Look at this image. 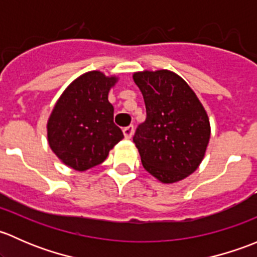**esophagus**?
I'll use <instances>...</instances> for the list:
<instances>
[{
	"label": "esophagus",
	"instance_id": "1",
	"mask_svg": "<svg viewBox=\"0 0 257 257\" xmlns=\"http://www.w3.org/2000/svg\"><path fill=\"white\" fill-rule=\"evenodd\" d=\"M133 132H134V126L133 125H128V126H125V128H123L124 137H125L126 139L132 138V136H133Z\"/></svg>",
	"mask_w": 257,
	"mask_h": 257
}]
</instances>
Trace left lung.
<instances>
[{
  "mask_svg": "<svg viewBox=\"0 0 257 257\" xmlns=\"http://www.w3.org/2000/svg\"><path fill=\"white\" fill-rule=\"evenodd\" d=\"M133 78L147 110L133 137L144 169L162 183L186 178L199 167L209 143L205 109L185 80L173 72L145 71Z\"/></svg>",
  "mask_w": 257,
  "mask_h": 257,
  "instance_id": "1",
  "label": "left lung"
}]
</instances>
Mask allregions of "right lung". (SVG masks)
I'll return each mask as SVG.
<instances>
[{"label":"right lung","mask_w":257,"mask_h":257,"mask_svg":"<svg viewBox=\"0 0 257 257\" xmlns=\"http://www.w3.org/2000/svg\"><path fill=\"white\" fill-rule=\"evenodd\" d=\"M115 78L88 72L68 85L47 124L48 143L66 165L78 170L99 165L124 138L113 121L114 108L108 92Z\"/></svg>","instance_id":"add662e5"}]
</instances>
